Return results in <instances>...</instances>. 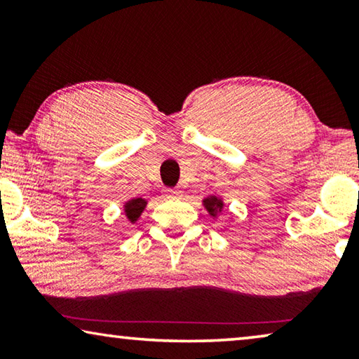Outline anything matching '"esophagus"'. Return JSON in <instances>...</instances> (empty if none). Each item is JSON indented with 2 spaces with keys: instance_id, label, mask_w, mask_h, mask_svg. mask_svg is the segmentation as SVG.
<instances>
[{
  "instance_id": "34e87169",
  "label": "esophagus",
  "mask_w": 359,
  "mask_h": 359,
  "mask_svg": "<svg viewBox=\"0 0 359 359\" xmlns=\"http://www.w3.org/2000/svg\"><path fill=\"white\" fill-rule=\"evenodd\" d=\"M180 196H182L180 190H166V198H169V199H175V198H180Z\"/></svg>"
}]
</instances>
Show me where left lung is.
<instances>
[{"label": "left lung", "mask_w": 359, "mask_h": 359, "mask_svg": "<svg viewBox=\"0 0 359 359\" xmlns=\"http://www.w3.org/2000/svg\"><path fill=\"white\" fill-rule=\"evenodd\" d=\"M203 204H204V208L208 209V212L209 214L212 215V217H217V214L218 212H222V209H223V201L218 196H208V198H204L203 199Z\"/></svg>", "instance_id": "8db88e82"}]
</instances>
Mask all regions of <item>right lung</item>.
Wrapping results in <instances>:
<instances>
[{
	"instance_id": "right-lung-1",
	"label": "right lung",
	"mask_w": 359,
	"mask_h": 359,
	"mask_svg": "<svg viewBox=\"0 0 359 359\" xmlns=\"http://www.w3.org/2000/svg\"><path fill=\"white\" fill-rule=\"evenodd\" d=\"M145 205H147V201L142 198H135V199H130V201L125 203V215L126 218L131 223H135L141 214L145 209Z\"/></svg>"
}]
</instances>
